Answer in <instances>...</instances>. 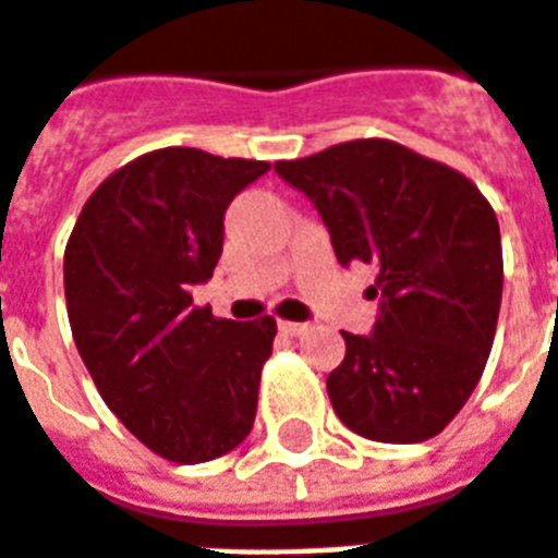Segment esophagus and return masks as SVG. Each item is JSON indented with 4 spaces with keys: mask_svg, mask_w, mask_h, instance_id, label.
Wrapping results in <instances>:
<instances>
[{
    "mask_svg": "<svg viewBox=\"0 0 558 558\" xmlns=\"http://www.w3.org/2000/svg\"><path fill=\"white\" fill-rule=\"evenodd\" d=\"M279 332L291 335V338H300V335L308 332V324H291V320H282V324H279Z\"/></svg>",
    "mask_w": 558,
    "mask_h": 558,
    "instance_id": "obj_1",
    "label": "esophagus"
}]
</instances>
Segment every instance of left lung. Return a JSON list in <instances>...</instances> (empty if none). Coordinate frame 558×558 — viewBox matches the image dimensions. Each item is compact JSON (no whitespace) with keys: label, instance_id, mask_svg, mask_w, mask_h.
<instances>
[{"label":"left lung","instance_id":"8db88e82","mask_svg":"<svg viewBox=\"0 0 558 558\" xmlns=\"http://www.w3.org/2000/svg\"><path fill=\"white\" fill-rule=\"evenodd\" d=\"M312 199L338 262L376 264L379 314L343 332L326 379L347 429L385 444L433 438L468 403L492 353L502 296L500 226L480 187L393 141H350L276 161Z\"/></svg>","mask_w":558,"mask_h":558}]
</instances>
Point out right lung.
<instances>
[{"mask_svg":"<svg viewBox=\"0 0 558 558\" xmlns=\"http://www.w3.org/2000/svg\"><path fill=\"white\" fill-rule=\"evenodd\" d=\"M267 170L191 146L146 153L96 187L66 244V314L87 374L170 462H211L253 429L276 320H217L191 291L215 274L226 208Z\"/></svg>","mask_w":558,"mask_h":558,"instance_id":"right-lung-1","label":"right lung"}]
</instances>
